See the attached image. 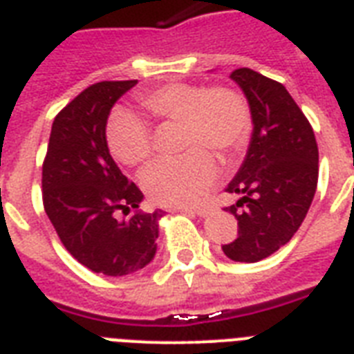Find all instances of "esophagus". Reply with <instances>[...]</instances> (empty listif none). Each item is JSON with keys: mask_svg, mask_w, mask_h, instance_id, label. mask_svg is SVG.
<instances>
[{"mask_svg": "<svg viewBox=\"0 0 354 354\" xmlns=\"http://www.w3.org/2000/svg\"><path fill=\"white\" fill-rule=\"evenodd\" d=\"M182 212H192V214H196V216L200 218H205L209 216L212 212L211 207H196V209H180Z\"/></svg>", "mask_w": 354, "mask_h": 354, "instance_id": "esophagus-1", "label": "esophagus"}]
</instances>
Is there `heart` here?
I'll return each mask as SVG.
<instances>
[{"label":"heart","mask_w":354,"mask_h":354,"mask_svg":"<svg viewBox=\"0 0 354 354\" xmlns=\"http://www.w3.org/2000/svg\"><path fill=\"white\" fill-rule=\"evenodd\" d=\"M138 102L158 122L182 123V147L189 149L147 169L143 189L162 205H194L218 176L216 158L209 151L231 158L245 147L251 132L245 97L227 87L171 83L140 94ZM107 147L116 162L138 167L151 160L152 132L142 118L118 111L107 123Z\"/></svg>","instance_id":"b5f03b06"}]
</instances>
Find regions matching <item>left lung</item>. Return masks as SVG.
<instances>
[{
  "label": "left lung",
  "instance_id": "8db88e82",
  "mask_svg": "<svg viewBox=\"0 0 354 354\" xmlns=\"http://www.w3.org/2000/svg\"><path fill=\"white\" fill-rule=\"evenodd\" d=\"M231 80L247 97L252 134L242 167L227 185L240 196L225 207L238 220V236L222 249L231 260L254 263L286 245L304 222L317 192L318 145L281 83L245 67Z\"/></svg>",
  "mask_w": 354,
  "mask_h": 354
}]
</instances>
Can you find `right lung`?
Instances as JSON below:
<instances>
[{
    "mask_svg": "<svg viewBox=\"0 0 354 354\" xmlns=\"http://www.w3.org/2000/svg\"><path fill=\"white\" fill-rule=\"evenodd\" d=\"M100 82L77 94L54 118L43 162V205L71 254L93 272L125 277L156 254L165 212H142V191L120 171L107 147V120L114 103L136 85ZM137 212L118 218L117 212Z\"/></svg>",
    "mask_w": 354,
    "mask_h": 354,
    "instance_id": "right-lung-1",
    "label": "right lung"
}]
</instances>
